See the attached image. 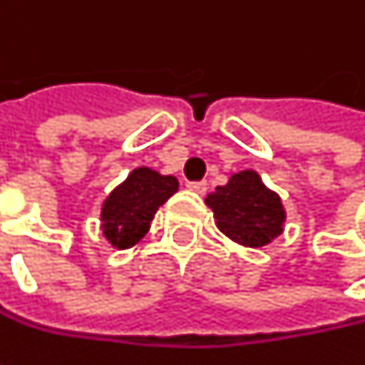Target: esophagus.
Segmentation results:
<instances>
[{"mask_svg":"<svg viewBox=\"0 0 365 365\" xmlns=\"http://www.w3.org/2000/svg\"><path fill=\"white\" fill-rule=\"evenodd\" d=\"M185 185H187V187H190L192 192H196V194H205V192H207V185H209V183H207V182H187Z\"/></svg>","mask_w":365,"mask_h":365,"instance_id":"esophagus-1","label":"esophagus"}]
</instances>
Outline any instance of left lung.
Returning <instances> with one entry per match:
<instances>
[{
  "instance_id": "left-lung-1",
  "label": "left lung",
  "mask_w": 365,
  "mask_h": 365,
  "mask_svg": "<svg viewBox=\"0 0 365 365\" xmlns=\"http://www.w3.org/2000/svg\"><path fill=\"white\" fill-rule=\"evenodd\" d=\"M217 220V228L232 241L262 247L281 235L285 211L281 198L270 192L255 171H241L226 185H217L205 200Z\"/></svg>"
}]
</instances>
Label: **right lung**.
Here are the masks:
<instances>
[{
    "label": "right lung",
    "instance_id": "obj_1",
    "mask_svg": "<svg viewBox=\"0 0 365 365\" xmlns=\"http://www.w3.org/2000/svg\"><path fill=\"white\" fill-rule=\"evenodd\" d=\"M180 183L171 175L152 169H135L103 202V235L118 250L135 245L148 230L154 213L178 192Z\"/></svg>",
    "mask_w": 365,
    "mask_h": 365
}]
</instances>
